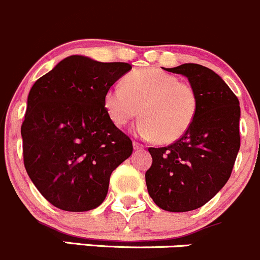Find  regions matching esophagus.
I'll return each instance as SVG.
<instances>
[{
	"label": "esophagus",
	"mask_w": 260,
	"mask_h": 260,
	"mask_svg": "<svg viewBox=\"0 0 260 260\" xmlns=\"http://www.w3.org/2000/svg\"><path fill=\"white\" fill-rule=\"evenodd\" d=\"M133 148H135L136 151H140V150H143L145 148V146L142 145V143H138V142H133Z\"/></svg>",
	"instance_id": "esophagus-1"
}]
</instances>
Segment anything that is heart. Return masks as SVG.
Returning a JSON list of instances; mask_svg holds the SVG:
<instances>
[{
	"label": "heart",
	"instance_id": "heart-1",
	"mask_svg": "<svg viewBox=\"0 0 260 260\" xmlns=\"http://www.w3.org/2000/svg\"><path fill=\"white\" fill-rule=\"evenodd\" d=\"M104 105L118 127L141 113L135 133L145 140L158 138L174 142L190 128L198 110L197 92L191 85L174 75L145 69L128 75L124 86L115 85L107 91Z\"/></svg>",
	"mask_w": 260,
	"mask_h": 260
}]
</instances>
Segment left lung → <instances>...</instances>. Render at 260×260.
I'll return each mask as SVG.
<instances>
[{
	"label": "left lung",
	"instance_id": "obj_1",
	"mask_svg": "<svg viewBox=\"0 0 260 260\" xmlns=\"http://www.w3.org/2000/svg\"><path fill=\"white\" fill-rule=\"evenodd\" d=\"M164 69V67H162ZM168 72L183 75L198 96L190 128L166 147H150L146 185L156 206L169 212L197 210L228 183L240 148V105L212 70L184 63Z\"/></svg>",
	"mask_w": 260,
	"mask_h": 260
}]
</instances>
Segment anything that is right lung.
I'll return each mask as SVG.
<instances>
[{"instance_id":"1","label":"right lung","mask_w":260,"mask_h":260,"mask_svg":"<svg viewBox=\"0 0 260 260\" xmlns=\"http://www.w3.org/2000/svg\"><path fill=\"white\" fill-rule=\"evenodd\" d=\"M129 63L70 55L35 81L21 125L26 173L43 197L70 212L104 202L113 170L132 141L108 115L104 98Z\"/></svg>"}]
</instances>
